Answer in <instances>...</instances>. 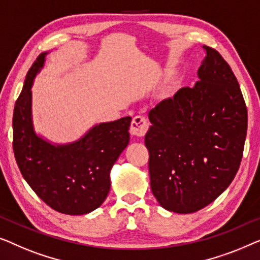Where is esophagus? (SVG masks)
I'll use <instances>...</instances> for the list:
<instances>
[{
  "mask_svg": "<svg viewBox=\"0 0 260 260\" xmlns=\"http://www.w3.org/2000/svg\"><path fill=\"white\" fill-rule=\"evenodd\" d=\"M148 127H149V123L147 121V119L141 115H137L134 116L133 120H132L131 133L132 135H134V137L144 138L145 134L147 133Z\"/></svg>",
  "mask_w": 260,
  "mask_h": 260,
  "instance_id": "1",
  "label": "esophagus"
}]
</instances>
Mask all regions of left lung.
<instances>
[{"label": "left lung", "mask_w": 260, "mask_h": 260, "mask_svg": "<svg viewBox=\"0 0 260 260\" xmlns=\"http://www.w3.org/2000/svg\"><path fill=\"white\" fill-rule=\"evenodd\" d=\"M206 53L194 87H182L148 113L145 135L153 194L167 211L193 213L231 184L243 158L247 109L231 67Z\"/></svg>", "instance_id": "8db88e82"}]
</instances>
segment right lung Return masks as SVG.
Listing matches in <instances>:
<instances>
[{
	"label": "right lung",
	"instance_id": "1",
	"mask_svg": "<svg viewBox=\"0 0 260 260\" xmlns=\"http://www.w3.org/2000/svg\"><path fill=\"white\" fill-rule=\"evenodd\" d=\"M41 53L25 76L13 116V148L24 180L40 199L60 213H89L107 198L111 170L129 142L132 118L93 126L71 144H52L36 134L31 115V87L43 68Z\"/></svg>",
	"mask_w": 260,
	"mask_h": 260
}]
</instances>
